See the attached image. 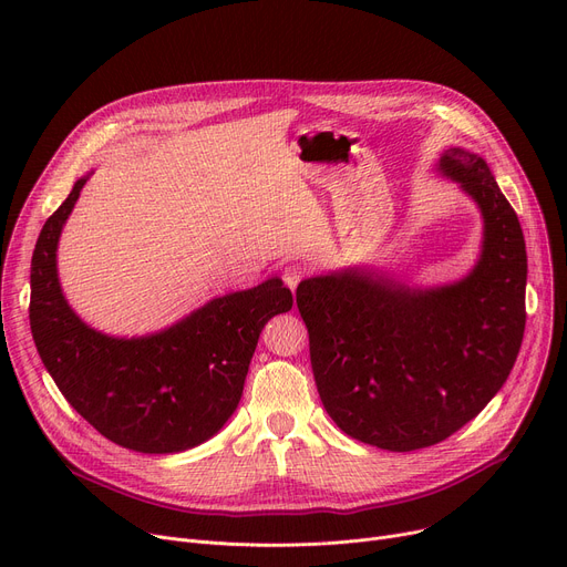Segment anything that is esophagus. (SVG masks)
Instances as JSON below:
<instances>
[{
	"mask_svg": "<svg viewBox=\"0 0 567 567\" xmlns=\"http://www.w3.org/2000/svg\"><path fill=\"white\" fill-rule=\"evenodd\" d=\"M306 278V268L303 266H299V264H291V266H285V271H282V280H285V285L293 291L296 287H299V282Z\"/></svg>",
	"mask_w": 567,
	"mask_h": 567,
	"instance_id": "esophagus-1",
	"label": "esophagus"
}]
</instances>
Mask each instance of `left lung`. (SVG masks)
<instances>
[{"label":"left lung","instance_id":"obj_1","mask_svg":"<svg viewBox=\"0 0 567 567\" xmlns=\"http://www.w3.org/2000/svg\"><path fill=\"white\" fill-rule=\"evenodd\" d=\"M436 172L483 216L471 271L411 287L370 266L308 278L296 306L326 413L351 439L409 453L449 439L503 389L524 338L526 244L515 208L478 154L445 148Z\"/></svg>","mask_w":567,"mask_h":567}]
</instances>
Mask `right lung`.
I'll return each mask as SVG.
<instances>
[{
    "instance_id": "add662e5",
    "label": "right lung",
    "mask_w": 567,
    "mask_h": 567,
    "mask_svg": "<svg viewBox=\"0 0 567 567\" xmlns=\"http://www.w3.org/2000/svg\"><path fill=\"white\" fill-rule=\"evenodd\" d=\"M89 176L45 220L34 248L29 323L39 355L69 404L112 443L146 455L190 451L231 419L259 333L291 310V291L268 278L156 333L96 331L69 306L56 271L59 238Z\"/></svg>"
}]
</instances>
